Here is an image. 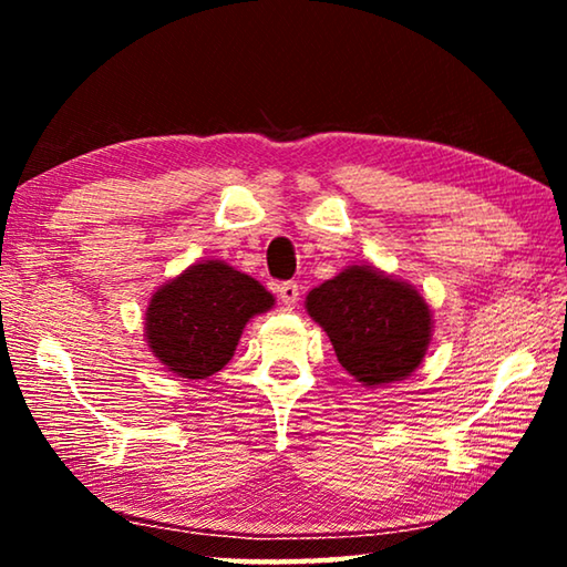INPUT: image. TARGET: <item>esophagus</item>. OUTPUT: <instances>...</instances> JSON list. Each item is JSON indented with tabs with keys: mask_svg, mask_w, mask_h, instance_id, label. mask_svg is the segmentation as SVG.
<instances>
[{
	"mask_svg": "<svg viewBox=\"0 0 567 567\" xmlns=\"http://www.w3.org/2000/svg\"><path fill=\"white\" fill-rule=\"evenodd\" d=\"M277 295H280V300L287 307H292V305H297V300H300V285H297V282H282L280 287H277Z\"/></svg>",
	"mask_w": 567,
	"mask_h": 567,
	"instance_id": "esophagus-1",
	"label": "esophagus"
}]
</instances>
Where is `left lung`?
I'll return each mask as SVG.
<instances>
[{"label":"left lung","instance_id":"obj_1","mask_svg":"<svg viewBox=\"0 0 567 567\" xmlns=\"http://www.w3.org/2000/svg\"><path fill=\"white\" fill-rule=\"evenodd\" d=\"M305 307L342 368L368 388L412 375L433 334V315L415 287L372 265H350L315 287Z\"/></svg>","mask_w":567,"mask_h":567}]
</instances>
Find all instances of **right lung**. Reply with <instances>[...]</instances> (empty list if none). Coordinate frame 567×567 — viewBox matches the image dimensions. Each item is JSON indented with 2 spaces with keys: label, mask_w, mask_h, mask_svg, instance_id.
I'll use <instances>...</instances> for the list:
<instances>
[{
  "label": "right lung",
  "mask_w": 567,
  "mask_h": 567,
  "mask_svg": "<svg viewBox=\"0 0 567 567\" xmlns=\"http://www.w3.org/2000/svg\"><path fill=\"white\" fill-rule=\"evenodd\" d=\"M272 305L275 297L249 275L205 260L152 295L145 338L169 372L205 380L233 360L245 324Z\"/></svg>",
  "instance_id": "right-lung-1"
}]
</instances>
